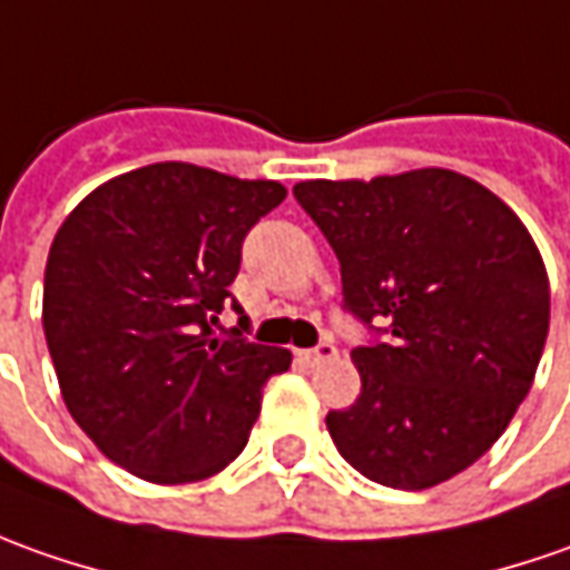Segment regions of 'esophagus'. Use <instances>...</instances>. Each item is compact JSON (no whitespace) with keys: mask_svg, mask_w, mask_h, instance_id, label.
Returning a JSON list of instances; mask_svg holds the SVG:
<instances>
[{"mask_svg":"<svg viewBox=\"0 0 570 570\" xmlns=\"http://www.w3.org/2000/svg\"><path fill=\"white\" fill-rule=\"evenodd\" d=\"M335 354H338V347L332 345V342H323V345L307 347V351H297V361L307 366H320L326 364V361H332Z\"/></svg>","mask_w":570,"mask_h":570,"instance_id":"34e87169","label":"esophagus"}]
</instances>
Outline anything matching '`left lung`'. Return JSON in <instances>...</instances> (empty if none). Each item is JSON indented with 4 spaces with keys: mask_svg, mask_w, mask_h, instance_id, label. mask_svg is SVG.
Instances as JSON below:
<instances>
[{
    "mask_svg": "<svg viewBox=\"0 0 570 570\" xmlns=\"http://www.w3.org/2000/svg\"><path fill=\"white\" fill-rule=\"evenodd\" d=\"M342 263L345 307L389 338L354 347L361 395L330 411L338 454L392 490H430L505 433L549 332V276L527 225L452 169L297 181Z\"/></svg>",
    "mask_w": 570,
    "mask_h": 570,
    "instance_id": "1",
    "label": "left lung"
}]
</instances>
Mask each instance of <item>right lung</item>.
Segmentation results:
<instances>
[{"instance_id": "obj_1", "label": "right lung", "mask_w": 570, "mask_h": 570, "mask_svg": "<svg viewBox=\"0 0 570 570\" xmlns=\"http://www.w3.org/2000/svg\"><path fill=\"white\" fill-rule=\"evenodd\" d=\"M269 178L153 163L90 190L56 232L43 332L65 407L134 476L178 487L247 445L288 347L216 338L240 240L285 200Z\"/></svg>"}]
</instances>
